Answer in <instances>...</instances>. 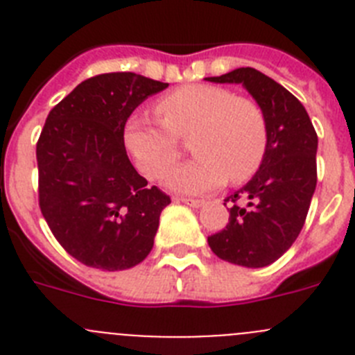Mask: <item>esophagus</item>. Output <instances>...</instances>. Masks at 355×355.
<instances>
[{
    "label": "esophagus",
    "mask_w": 355,
    "mask_h": 355,
    "mask_svg": "<svg viewBox=\"0 0 355 355\" xmlns=\"http://www.w3.org/2000/svg\"><path fill=\"white\" fill-rule=\"evenodd\" d=\"M181 202H184V205L192 206V208H200V206H205V200L202 199H184V197H181Z\"/></svg>",
    "instance_id": "obj_1"
}]
</instances>
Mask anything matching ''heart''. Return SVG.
Wrapping results in <instances>:
<instances>
[{
	"label": "heart",
	"instance_id": "1",
	"mask_svg": "<svg viewBox=\"0 0 355 355\" xmlns=\"http://www.w3.org/2000/svg\"><path fill=\"white\" fill-rule=\"evenodd\" d=\"M159 121L135 115L124 126V146L147 180H159L190 140L196 159L168 172L172 192L205 193L225 180L241 183L258 171L266 150V119L249 97L215 85H187L156 103Z\"/></svg>",
	"mask_w": 355,
	"mask_h": 355
}]
</instances>
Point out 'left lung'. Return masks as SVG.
<instances>
[{"mask_svg": "<svg viewBox=\"0 0 355 355\" xmlns=\"http://www.w3.org/2000/svg\"><path fill=\"white\" fill-rule=\"evenodd\" d=\"M206 80L241 85L265 114L261 165L245 187L224 200L231 205L227 225L208 236L211 250L224 261L261 268L293 245L306 222L316 188L318 137L302 103L263 72L240 67Z\"/></svg>", "mask_w": 355, "mask_h": 355, "instance_id": "obj_1", "label": "left lung"}]
</instances>
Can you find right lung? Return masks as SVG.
<instances>
[{"label":"right lung","mask_w":355,"mask_h":355,"mask_svg":"<svg viewBox=\"0 0 355 355\" xmlns=\"http://www.w3.org/2000/svg\"><path fill=\"white\" fill-rule=\"evenodd\" d=\"M168 83L135 72L81 81L49 112L37 142L39 205L72 258L126 270L147 258L171 197L135 171L124 126L135 108Z\"/></svg>","instance_id":"right-lung-1"}]
</instances>
